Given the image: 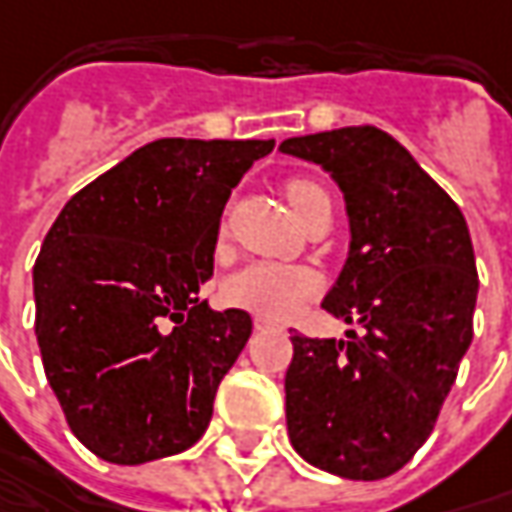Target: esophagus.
Wrapping results in <instances>:
<instances>
[{
	"label": "esophagus",
	"mask_w": 512,
	"mask_h": 512,
	"mask_svg": "<svg viewBox=\"0 0 512 512\" xmlns=\"http://www.w3.org/2000/svg\"><path fill=\"white\" fill-rule=\"evenodd\" d=\"M275 323L272 321H266V318H255V329L257 332H266V329H272Z\"/></svg>",
	"instance_id": "34e87169"
}]
</instances>
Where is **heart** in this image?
<instances>
[{"label": "heart", "instance_id": "1", "mask_svg": "<svg viewBox=\"0 0 512 512\" xmlns=\"http://www.w3.org/2000/svg\"><path fill=\"white\" fill-rule=\"evenodd\" d=\"M286 197L292 212L303 223L315 203L326 200L329 194L315 180L298 177L286 186ZM321 292V275L309 266L275 263V260H257L234 272L223 283V298L232 306L249 309L269 321H289L300 309Z\"/></svg>", "mask_w": 512, "mask_h": 512}]
</instances>
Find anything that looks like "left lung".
<instances>
[{"instance_id":"1","label":"left lung","mask_w":512,"mask_h":512,"mask_svg":"<svg viewBox=\"0 0 512 512\" xmlns=\"http://www.w3.org/2000/svg\"><path fill=\"white\" fill-rule=\"evenodd\" d=\"M341 189L349 252L323 309L361 332L292 335L289 441L312 467L355 481L392 476L430 438L473 341L478 275L453 197L375 125L280 143Z\"/></svg>"}]
</instances>
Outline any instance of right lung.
Segmentation results:
<instances>
[{
    "instance_id": "1",
    "label": "right lung",
    "mask_w": 512,
    "mask_h": 512,
    "mask_svg": "<svg viewBox=\"0 0 512 512\" xmlns=\"http://www.w3.org/2000/svg\"><path fill=\"white\" fill-rule=\"evenodd\" d=\"M272 148L154 140L77 191L45 234L36 344L71 433L102 461L177 456L206 433L252 318L197 292L226 200Z\"/></svg>"
}]
</instances>
